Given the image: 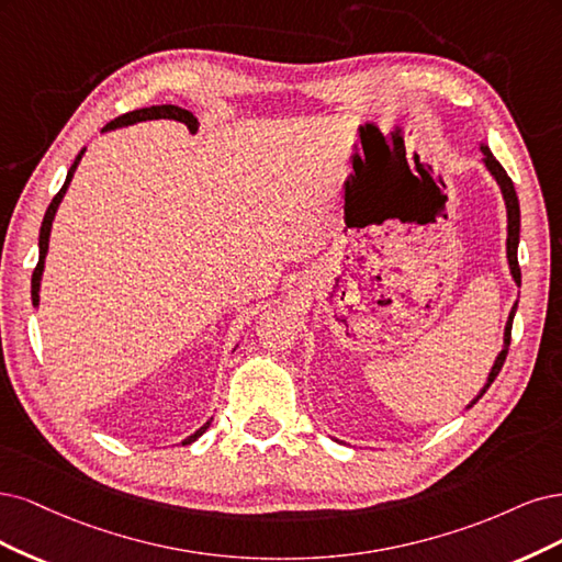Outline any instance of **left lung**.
I'll return each instance as SVG.
<instances>
[{
	"label": "left lung",
	"instance_id": "obj_1",
	"mask_svg": "<svg viewBox=\"0 0 562 562\" xmlns=\"http://www.w3.org/2000/svg\"><path fill=\"white\" fill-rule=\"evenodd\" d=\"M481 151H483V162L485 168L491 170V175L495 177V182L499 184L502 189V195H504V205H506V259H509V268H512V278L514 282L520 286V266H518V240H520V205H518V195H516V189H514V182L512 177L506 175V170L499 166V160L491 154V149L485 147V144H481ZM516 307H518V301L514 303L512 313H509V319H506V327H504V346H502V352L497 355L495 364L491 369V373H487V383L483 385V390L479 392L476 400L469 404L467 408H472L481 396L485 394V390L493 385V380L497 378V373L502 371L504 367V359H506V352H509V342H512V324H514V315H516Z\"/></svg>",
	"mask_w": 562,
	"mask_h": 562
}]
</instances>
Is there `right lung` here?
I'll use <instances>...</instances> for the list:
<instances>
[{
	"mask_svg": "<svg viewBox=\"0 0 562 562\" xmlns=\"http://www.w3.org/2000/svg\"><path fill=\"white\" fill-rule=\"evenodd\" d=\"M154 119H172V121L184 123L191 133L198 131V119H195L189 110H182V106H175V104H156V106H144V110H135V112H128V114H123V116H116L114 121H110V123L104 125L102 133L114 131V128H123V125H133V123H139V121H154ZM83 151H86V149H81V154L75 158V162H71V168H69V172H67V179H65L63 189L56 193V198H53L48 210H46V214H44L42 231H40V261H37V268H34V273H32V305H34V307L40 305V286H42L44 261H46V255H48L50 226H53V220H56L58 205H60L63 195H65V191H67V187H69V182H71V177H75V172H77V166H79V160H81ZM210 423H212V420H207L198 431H193L191 437H187L182 443H184V446H187V443H193V441H195L198 437H201V434L210 427Z\"/></svg>",
	"mask_w": 562,
	"mask_h": 562,
	"instance_id": "add662e5",
	"label": "right lung"
}]
</instances>
